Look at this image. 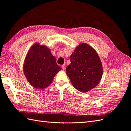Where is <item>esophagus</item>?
<instances>
[{
  "label": "esophagus",
  "mask_w": 131,
  "mask_h": 131,
  "mask_svg": "<svg viewBox=\"0 0 131 131\" xmlns=\"http://www.w3.org/2000/svg\"><path fill=\"white\" fill-rule=\"evenodd\" d=\"M62 69L63 70H65V69H66V65H65V64L62 65Z\"/></svg>",
  "instance_id": "esophagus-1"
}]
</instances>
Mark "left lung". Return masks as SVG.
<instances>
[{
	"mask_svg": "<svg viewBox=\"0 0 131 131\" xmlns=\"http://www.w3.org/2000/svg\"><path fill=\"white\" fill-rule=\"evenodd\" d=\"M71 63L66 68V74L73 86L86 93L97 86L103 75V66L98 53L87 43H81L70 57Z\"/></svg>",
	"mask_w": 131,
	"mask_h": 131,
	"instance_id": "obj_1",
	"label": "left lung"
}]
</instances>
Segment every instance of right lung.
Masks as SVG:
<instances>
[{
    "instance_id": "right-lung-1",
    "label": "right lung",
    "mask_w": 131,
    "mask_h": 131,
    "mask_svg": "<svg viewBox=\"0 0 131 131\" xmlns=\"http://www.w3.org/2000/svg\"><path fill=\"white\" fill-rule=\"evenodd\" d=\"M61 69L50 48L39 43L30 48L23 63L24 74L36 89H43L50 85Z\"/></svg>"
}]
</instances>
